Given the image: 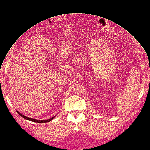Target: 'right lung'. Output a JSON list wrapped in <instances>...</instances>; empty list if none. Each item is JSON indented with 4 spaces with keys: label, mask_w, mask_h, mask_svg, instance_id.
Segmentation results:
<instances>
[{
    "label": "right lung",
    "mask_w": 150,
    "mask_h": 150,
    "mask_svg": "<svg viewBox=\"0 0 150 150\" xmlns=\"http://www.w3.org/2000/svg\"><path fill=\"white\" fill-rule=\"evenodd\" d=\"M17 112L18 113V115H21V116L22 117H23L24 119H26V120H28V121H32V122H37V123H45V122H50L51 121H52V119L56 116V115H55V116H54V117H51V118H50V119H46V120H38V119H33V118H31V117H29L25 116H24L23 115H22V113H20L19 112H18L17 110Z\"/></svg>",
    "instance_id": "1"
}]
</instances>
